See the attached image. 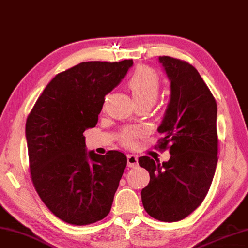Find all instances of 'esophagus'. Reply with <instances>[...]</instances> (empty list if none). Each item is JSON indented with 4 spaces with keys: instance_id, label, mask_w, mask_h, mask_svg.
<instances>
[{
    "instance_id": "obj_1",
    "label": "esophagus",
    "mask_w": 248,
    "mask_h": 248,
    "mask_svg": "<svg viewBox=\"0 0 248 248\" xmlns=\"http://www.w3.org/2000/svg\"><path fill=\"white\" fill-rule=\"evenodd\" d=\"M127 161H128V167L129 168H134L138 166V157L135 155H128L127 157Z\"/></svg>"
}]
</instances>
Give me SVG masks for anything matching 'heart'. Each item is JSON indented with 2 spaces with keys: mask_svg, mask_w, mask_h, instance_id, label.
<instances>
[{
  "mask_svg": "<svg viewBox=\"0 0 248 248\" xmlns=\"http://www.w3.org/2000/svg\"><path fill=\"white\" fill-rule=\"evenodd\" d=\"M128 87L132 93L135 104L146 103L153 105L156 102L161 81L154 70L147 66H140L133 73L128 81ZM138 137V131L134 129L125 128L119 133V140L125 146H133Z\"/></svg>",
  "mask_w": 248,
  "mask_h": 248,
  "instance_id": "obj_1",
  "label": "heart"
}]
</instances>
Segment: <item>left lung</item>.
<instances>
[{
    "mask_svg": "<svg viewBox=\"0 0 248 248\" xmlns=\"http://www.w3.org/2000/svg\"><path fill=\"white\" fill-rule=\"evenodd\" d=\"M171 81V96L158 132L159 148L171 158L159 163L140 157L149 173L142 190L148 215L160 221L182 220L206 197L217 166V104L199 72L186 61L159 57Z\"/></svg>",
    "mask_w": 248,
    "mask_h": 248,
    "instance_id": "8db88e82",
    "label": "left lung"
}]
</instances>
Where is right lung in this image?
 Instances as JSON below:
<instances>
[{"mask_svg": "<svg viewBox=\"0 0 248 248\" xmlns=\"http://www.w3.org/2000/svg\"><path fill=\"white\" fill-rule=\"evenodd\" d=\"M132 64V60L88 61L61 72L28 116L33 186L52 214L67 224H93L110 211L127 157L118 150L87 152L82 133L95 127L104 96Z\"/></svg>", "mask_w": 248, "mask_h": 248, "instance_id": "obj_1", "label": "right lung"}]
</instances>
